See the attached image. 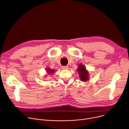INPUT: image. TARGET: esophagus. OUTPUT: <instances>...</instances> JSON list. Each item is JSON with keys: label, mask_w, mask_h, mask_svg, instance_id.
<instances>
[{"label": "esophagus", "mask_w": 129, "mask_h": 129, "mask_svg": "<svg viewBox=\"0 0 129 129\" xmlns=\"http://www.w3.org/2000/svg\"><path fill=\"white\" fill-rule=\"evenodd\" d=\"M62 69H63V70H68L69 69V67L67 66H62Z\"/></svg>", "instance_id": "esophagus-1"}]
</instances>
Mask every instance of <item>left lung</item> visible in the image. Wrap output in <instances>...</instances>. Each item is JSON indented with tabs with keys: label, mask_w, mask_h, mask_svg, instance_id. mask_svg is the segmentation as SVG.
Returning <instances> with one entry per match:
<instances>
[{
	"label": "left lung",
	"mask_w": 129,
	"mask_h": 129,
	"mask_svg": "<svg viewBox=\"0 0 129 129\" xmlns=\"http://www.w3.org/2000/svg\"><path fill=\"white\" fill-rule=\"evenodd\" d=\"M77 71L79 75V77L80 80L83 82H86L89 79V73L86 70L85 66L80 64L78 65V68L77 69Z\"/></svg>",
	"instance_id": "8db88e82"
}]
</instances>
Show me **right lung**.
Returning a JSON list of instances; mask_svg holds the SVG:
<instances>
[{"label": "right lung", "mask_w": 129, "mask_h": 129, "mask_svg": "<svg viewBox=\"0 0 129 129\" xmlns=\"http://www.w3.org/2000/svg\"><path fill=\"white\" fill-rule=\"evenodd\" d=\"M55 70H52V69H50L49 68L47 69V70H46V72L48 73L49 74H53L54 73H55Z\"/></svg>", "instance_id": "right-lung-1"}]
</instances>
